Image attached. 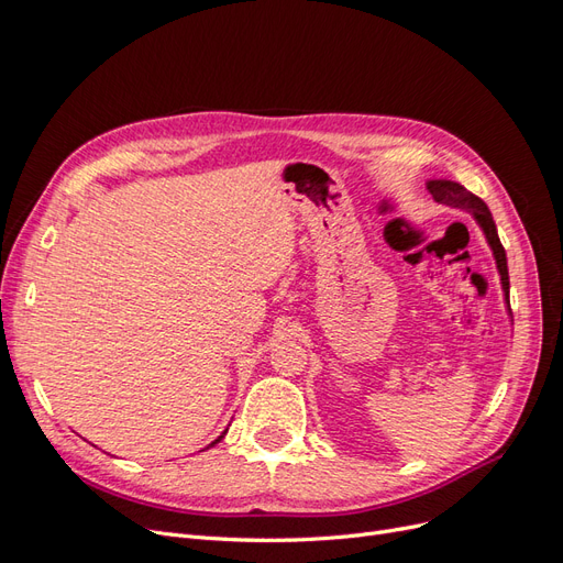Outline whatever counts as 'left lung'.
<instances>
[{
  "mask_svg": "<svg viewBox=\"0 0 563 563\" xmlns=\"http://www.w3.org/2000/svg\"><path fill=\"white\" fill-rule=\"evenodd\" d=\"M428 190L434 197V201L446 203V207H453V209H460V211H470L474 216L476 223H479V228L486 234V242H488V246L493 251V258H496V267L500 272V284H503L505 300H507V308H509L507 255H505V249L500 244L496 223H493V216H490L486 203L476 195H472L470 190H465V187L460 185V183H455V180H428Z\"/></svg>",
  "mask_w": 563,
  "mask_h": 563,
  "instance_id": "obj_1",
  "label": "left lung"
}]
</instances>
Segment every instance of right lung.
<instances>
[{"instance_id": "right-lung-1", "label": "right lung", "mask_w": 563, "mask_h": 563, "mask_svg": "<svg viewBox=\"0 0 563 563\" xmlns=\"http://www.w3.org/2000/svg\"><path fill=\"white\" fill-rule=\"evenodd\" d=\"M223 437H225V432H223V434H220V437H218V439L213 441V444H211V446H216V444H218V441H220V439H223Z\"/></svg>"}]
</instances>
